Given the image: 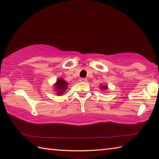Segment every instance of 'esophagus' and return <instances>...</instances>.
Returning <instances> with one entry per match:
<instances>
[{
	"mask_svg": "<svg viewBox=\"0 0 159 159\" xmlns=\"http://www.w3.org/2000/svg\"><path fill=\"white\" fill-rule=\"evenodd\" d=\"M87 79H83V78H82V79H80V82H87Z\"/></svg>",
	"mask_w": 159,
	"mask_h": 159,
	"instance_id": "esophagus-1",
	"label": "esophagus"
}]
</instances>
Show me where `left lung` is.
Segmentation results:
<instances>
[{
    "instance_id": "obj_1",
    "label": "left lung",
    "mask_w": 159,
    "mask_h": 159,
    "mask_svg": "<svg viewBox=\"0 0 159 159\" xmlns=\"http://www.w3.org/2000/svg\"><path fill=\"white\" fill-rule=\"evenodd\" d=\"M99 88H100L102 90L106 91L107 89H108V86H107V85H99Z\"/></svg>"
}]
</instances>
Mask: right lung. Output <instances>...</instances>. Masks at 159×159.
Instances as JSON below:
<instances>
[{"instance_id": "add662e5", "label": "right lung", "mask_w": 159, "mask_h": 159, "mask_svg": "<svg viewBox=\"0 0 159 159\" xmlns=\"http://www.w3.org/2000/svg\"><path fill=\"white\" fill-rule=\"evenodd\" d=\"M69 83H67L65 80L63 79L62 78H59L57 81L53 85L54 90L56 92V94L58 96L62 95L64 93H65V90L67 89Z\"/></svg>"}]
</instances>
